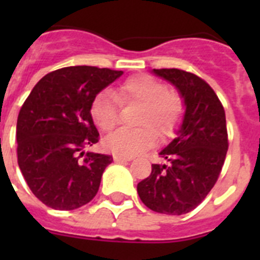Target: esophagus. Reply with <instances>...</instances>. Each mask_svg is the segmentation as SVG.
I'll use <instances>...</instances> for the list:
<instances>
[{
  "label": "esophagus",
  "instance_id": "esophagus-1",
  "mask_svg": "<svg viewBox=\"0 0 260 260\" xmlns=\"http://www.w3.org/2000/svg\"><path fill=\"white\" fill-rule=\"evenodd\" d=\"M132 157H127V156H121V155H114V161L117 162H123V161H130Z\"/></svg>",
  "mask_w": 260,
  "mask_h": 260
}]
</instances>
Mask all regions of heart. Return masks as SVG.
<instances>
[{"mask_svg": "<svg viewBox=\"0 0 260 260\" xmlns=\"http://www.w3.org/2000/svg\"><path fill=\"white\" fill-rule=\"evenodd\" d=\"M118 103L141 104L137 123L141 127L119 128L105 139L109 151L121 156H134L148 150L156 143L158 133L161 139L171 138L183 117L182 98L169 91L161 80L152 75H134L123 80L109 92L96 95L89 105V116L100 130L112 132L118 123Z\"/></svg>", "mask_w": 260, "mask_h": 260, "instance_id": "obj_1", "label": "heart"}]
</instances>
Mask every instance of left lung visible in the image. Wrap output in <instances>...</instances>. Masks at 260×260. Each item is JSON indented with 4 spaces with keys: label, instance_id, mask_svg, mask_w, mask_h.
I'll list each match as a JSON object with an SVG mask.
<instances>
[{
    "label": "left lung",
    "instance_id": "obj_1",
    "mask_svg": "<svg viewBox=\"0 0 260 260\" xmlns=\"http://www.w3.org/2000/svg\"><path fill=\"white\" fill-rule=\"evenodd\" d=\"M153 73L178 88L186 110L177 138L160 152L167 164H152L137 190L150 210L183 215L204 201L221 173L229 146L225 110L212 87L198 75L180 69Z\"/></svg>",
    "mask_w": 260,
    "mask_h": 260
}]
</instances>
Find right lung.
Here are the masks:
<instances>
[{
  "label": "right lung",
  "instance_id": "add662e5",
  "mask_svg": "<svg viewBox=\"0 0 260 260\" xmlns=\"http://www.w3.org/2000/svg\"><path fill=\"white\" fill-rule=\"evenodd\" d=\"M121 75L96 66L58 69L39 80L20 108L18 165L31 191L48 207L75 210L98 194L113 157L83 152L100 139L89 105Z\"/></svg>",
  "mask_w": 260,
  "mask_h": 260
}]
</instances>
